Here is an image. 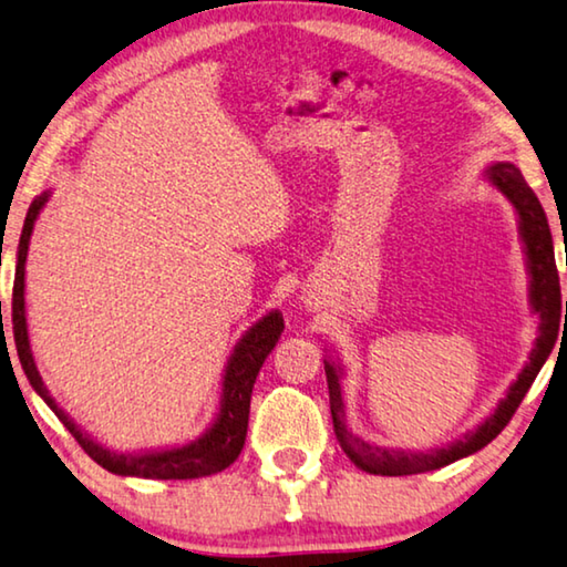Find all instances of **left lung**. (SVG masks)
Masks as SVG:
<instances>
[{
	"instance_id": "left-lung-1",
	"label": "left lung",
	"mask_w": 567,
	"mask_h": 567,
	"mask_svg": "<svg viewBox=\"0 0 567 567\" xmlns=\"http://www.w3.org/2000/svg\"><path fill=\"white\" fill-rule=\"evenodd\" d=\"M488 176L491 182L502 188V194H506V199L514 204L516 212H519V227H522L524 245H527V258H529V270H532V303H535V311H539V319H543V324H539L537 348L532 350L527 368L519 373V381L508 389L506 399L496 409V414L491 416V420H486V424H481L473 434H467L465 440L453 442V445L442 450H432V453H391V450L368 445V442L348 432V424H344L342 396H340L338 368L324 363L327 389H330V412H332V424H334V437H338L344 455H348L360 471L373 473V475H412V473L437 471L442 465H450L461 461L465 455L478 453L481 447H486L488 442L494 440L508 422H512V416L516 409H519L522 399L527 396L529 385L535 383L539 368L545 365L547 355L555 348L563 301H560V278H557V266L553 256V235H549L545 209L535 196V192L529 188V184L524 182L522 171L512 166V163H496V166L488 168ZM565 315H567V303H565Z\"/></svg>"
}]
</instances>
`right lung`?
<instances>
[{
    "label": "right lung",
    "instance_id": "obj_1",
    "mask_svg": "<svg viewBox=\"0 0 567 567\" xmlns=\"http://www.w3.org/2000/svg\"><path fill=\"white\" fill-rule=\"evenodd\" d=\"M48 202V194L35 196L30 204L28 217H24V227L20 235V250H18V268H14V286H12V332L14 344H18V355L22 363V371L28 375L32 389L45 399V404L53 409L55 416L65 424V430L73 434L81 450L92 457V461L106 467L110 473L117 475H137V478H158V481H186V478H204V475H215L233 465L240 455L245 445V434H248V416H250V393L256 375L268 358V352L276 348L278 338L284 332V319L278 311H270L268 317L252 327L237 344L233 358H229L227 373H225V389H223V406H219V416L212 430L199 437L192 445L166 450V453H151V455H114L102 445H96L92 437L65 416L55 401L48 396V389L40 381V373L32 360L30 342H28V324H24V260H28V245L30 233L35 225L38 212L43 209Z\"/></svg>",
    "mask_w": 567,
    "mask_h": 567
}]
</instances>
